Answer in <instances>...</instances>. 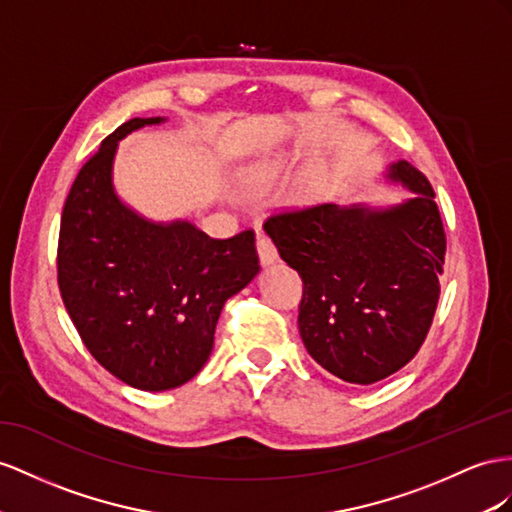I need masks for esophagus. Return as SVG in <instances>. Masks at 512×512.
<instances>
[{"instance_id": "esophagus-1", "label": "esophagus", "mask_w": 512, "mask_h": 512, "mask_svg": "<svg viewBox=\"0 0 512 512\" xmlns=\"http://www.w3.org/2000/svg\"><path fill=\"white\" fill-rule=\"evenodd\" d=\"M257 253H259V261L264 266H270L274 264V261L279 259V253H277V246L272 244L270 238H266V235H257Z\"/></svg>"}]
</instances>
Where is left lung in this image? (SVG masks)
<instances>
[{
  "label": "left lung",
  "instance_id": "obj_1",
  "mask_svg": "<svg viewBox=\"0 0 512 512\" xmlns=\"http://www.w3.org/2000/svg\"><path fill=\"white\" fill-rule=\"evenodd\" d=\"M387 177L411 199L385 209L322 203L264 222L303 279L298 331L307 352L352 385L383 381L417 355L441 292L445 231L435 190L402 160Z\"/></svg>",
  "mask_w": 512,
  "mask_h": 512
}]
</instances>
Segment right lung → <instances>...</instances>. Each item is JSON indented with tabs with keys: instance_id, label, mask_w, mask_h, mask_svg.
<instances>
[{
	"instance_id": "right-lung-1",
	"label": "right lung",
	"mask_w": 512,
	"mask_h": 512,
	"mask_svg": "<svg viewBox=\"0 0 512 512\" xmlns=\"http://www.w3.org/2000/svg\"><path fill=\"white\" fill-rule=\"evenodd\" d=\"M166 119H131L77 173L62 209L58 285L103 368L142 391L175 389L201 372L227 298L259 272L255 233L214 240L188 220L153 222L112 186L119 140Z\"/></svg>"
}]
</instances>
